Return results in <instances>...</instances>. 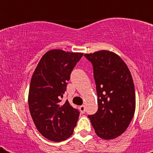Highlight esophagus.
Segmentation results:
<instances>
[{
  "instance_id": "obj_1",
  "label": "esophagus",
  "mask_w": 153,
  "mask_h": 153,
  "mask_svg": "<svg viewBox=\"0 0 153 153\" xmlns=\"http://www.w3.org/2000/svg\"><path fill=\"white\" fill-rule=\"evenodd\" d=\"M79 110H80L82 114H84L85 111H86V107H85V105H80L79 106Z\"/></svg>"
}]
</instances>
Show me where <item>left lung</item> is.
<instances>
[{
	"instance_id": "8db88e82",
	"label": "left lung",
	"mask_w": 153,
	"mask_h": 153,
	"mask_svg": "<svg viewBox=\"0 0 153 153\" xmlns=\"http://www.w3.org/2000/svg\"><path fill=\"white\" fill-rule=\"evenodd\" d=\"M84 56L93 65L98 94V111L88 117L99 137L114 139L126 130L134 115L133 78L126 62L112 51L102 50Z\"/></svg>"
}]
</instances>
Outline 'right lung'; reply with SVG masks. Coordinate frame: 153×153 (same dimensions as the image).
I'll use <instances>...</instances> for the list:
<instances>
[{
    "label": "right lung",
    "mask_w": 153,
    "mask_h": 153,
    "mask_svg": "<svg viewBox=\"0 0 153 153\" xmlns=\"http://www.w3.org/2000/svg\"><path fill=\"white\" fill-rule=\"evenodd\" d=\"M82 53L54 49L46 52L32 74L28 106L36 128L44 137L59 142L70 137L76 126L79 111L68 101L61 102L67 82Z\"/></svg>",
    "instance_id": "add662e5"
}]
</instances>
